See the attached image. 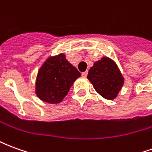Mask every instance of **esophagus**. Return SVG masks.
<instances>
[{
    "mask_svg": "<svg viewBox=\"0 0 152 152\" xmlns=\"http://www.w3.org/2000/svg\"><path fill=\"white\" fill-rule=\"evenodd\" d=\"M87 75H88V72H87V71L81 73V76H82L83 77H86V76H87Z\"/></svg>",
    "mask_w": 152,
    "mask_h": 152,
    "instance_id": "1",
    "label": "esophagus"
}]
</instances>
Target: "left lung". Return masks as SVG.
<instances>
[{
    "label": "left lung",
    "instance_id": "left-lung-1",
    "mask_svg": "<svg viewBox=\"0 0 152 152\" xmlns=\"http://www.w3.org/2000/svg\"><path fill=\"white\" fill-rule=\"evenodd\" d=\"M87 78L100 95L110 100L117 96L124 84V78L117 65L107 57L94 63Z\"/></svg>",
    "mask_w": 152,
    "mask_h": 152
}]
</instances>
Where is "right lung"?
<instances>
[{"label": "right lung", "instance_id": "1", "mask_svg": "<svg viewBox=\"0 0 152 152\" xmlns=\"http://www.w3.org/2000/svg\"><path fill=\"white\" fill-rule=\"evenodd\" d=\"M80 76V73L68 63L63 53L49 58L38 72L36 94L44 102L58 103Z\"/></svg>", "mask_w": 152, "mask_h": 152}]
</instances>
